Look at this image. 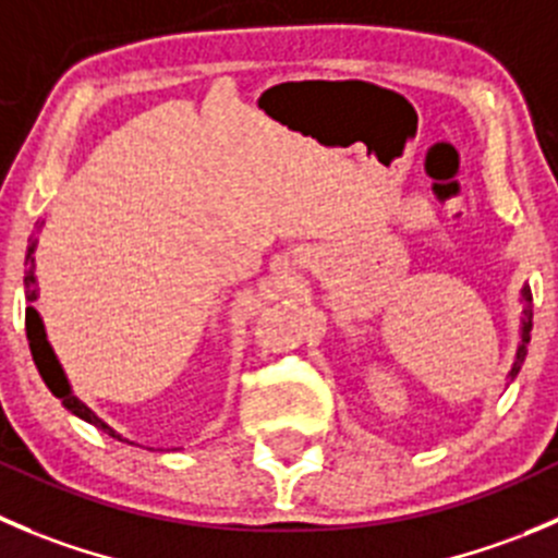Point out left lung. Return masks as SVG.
<instances>
[{
    "label": "left lung",
    "instance_id": "8db88e82",
    "mask_svg": "<svg viewBox=\"0 0 558 558\" xmlns=\"http://www.w3.org/2000/svg\"><path fill=\"white\" fill-rule=\"evenodd\" d=\"M521 329H518V349H515V360H512V367L510 373H507V378H515L518 371H521L523 360H526V345H529V338H532V289L529 286H523L521 289Z\"/></svg>",
    "mask_w": 558,
    "mask_h": 558
}]
</instances>
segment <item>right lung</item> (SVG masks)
Returning a JSON list of instances; mask_svg holds the SVG:
<instances>
[{"mask_svg":"<svg viewBox=\"0 0 558 558\" xmlns=\"http://www.w3.org/2000/svg\"><path fill=\"white\" fill-rule=\"evenodd\" d=\"M43 226L46 223H37V231H43ZM35 251H37V236L32 234L29 236V247H26V272H24V291H26V340H29V351H32V360H35L37 371H40L43 381H46V387L51 389L53 398L62 400L64 409L70 411V414H75L78 420H84V423L95 425L97 430H102V434H108L111 439H119V441H128L122 434H117V430L111 428V425L102 420V416H97L95 411L89 409V405L84 403V400L78 398V395L73 392V387H70L68 381V373H64L62 362H59V356L53 354V345L48 343V335H46V324H43L40 313L35 311V302L37 296H40V289H37V275H35ZM128 445H133V441H128Z\"/></svg>","mask_w":558,"mask_h":558,"instance_id":"obj_1","label":"right lung"}]
</instances>
